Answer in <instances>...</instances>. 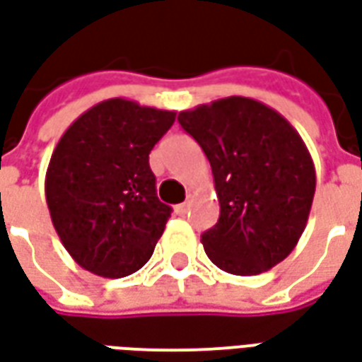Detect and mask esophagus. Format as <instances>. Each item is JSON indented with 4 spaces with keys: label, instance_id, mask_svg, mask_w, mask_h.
I'll use <instances>...</instances> for the list:
<instances>
[{
    "label": "esophagus",
    "instance_id": "34e87169",
    "mask_svg": "<svg viewBox=\"0 0 362 362\" xmlns=\"http://www.w3.org/2000/svg\"><path fill=\"white\" fill-rule=\"evenodd\" d=\"M191 210V202H183V204H179V206H175V212L179 214V216H185V214Z\"/></svg>",
    "mask_w": 362,
    "mask_h": 362
}]
</instances>
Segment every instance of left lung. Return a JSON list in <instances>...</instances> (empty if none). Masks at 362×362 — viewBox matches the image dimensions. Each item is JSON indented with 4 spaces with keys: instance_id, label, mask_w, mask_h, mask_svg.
<instances>
[{
    "instance_id": "obj_1",
    "label": "left lung",
    "mask_w": 362,
    "mask_h": 362,
    "mask_svg": "<svg viewBox=\"0 0 362 362\" xmlns=\"http://www.w3.org/2000/svg\"><path fill=\"white\" fill-rule=\"evenodd\" d=\"M212 168L218 223L200 235L208 258L235 276L279 264L307 228L316 173L300 134L252 98L229 96L179 113Z\"/></svg>"
}]
</instances>
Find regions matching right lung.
Returning a JSON list of instances; mask_svg holds the SVG:
<instances>
[{"label": "right lung", "instance_id": "1", "mask_svg": "<svg viewBox=\"0 0 362 362\" xmlns=\"http://www.w3.org/2000/svg\"><path fill=\"white\" fill-rule=\"evenodd\" d=\"M175 112L125 98L92 105L63 133L46 171V202L76 264L102 278L141 270L171 208L158 200L148 154Z\"/></svg>", "mask_w": 362, "mask_h": 362}]
</instances>
